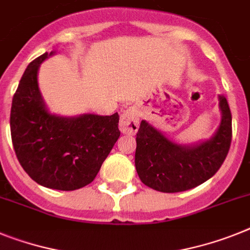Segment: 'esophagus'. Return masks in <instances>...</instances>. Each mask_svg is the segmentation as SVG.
<instances>
[{"mask_svg":"<svg viewBox=\"0 0 250 250\" xmlns=\"http://www.w3.org/2000/svg\"><path fill=\"white\" fill-rule=\"evenodd\" d=\"M138 125H140V112L135 106H131L127 110L123 112L119 122V128L123 133L127 135H135L138 131Z\"/></svg>","mask_w":250,"mask_h":250,"instance_id":"esophagus-1","label":"esophagus"}]
</instances>
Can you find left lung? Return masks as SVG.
<instances>
[{
	"label": "left lung",
	"mask_w": 250,
	"mask_h": 250,
	"mask_svg": "<svg viewBox=\"0 0 250 250\" xmlns=\"http://www.w3.org/2000/svg\"><path fill=\"white\" fill-rule=\"evenodd\" d=\"M221 125L211 140L192 147L169 141L161 132L142 121L137 132L135 164L145 186L165 193L183 192L213 177L230 150L231 112L220 96Z\"/></svg>",
	"instance_id": "left-lung-1"
}]
</instances>
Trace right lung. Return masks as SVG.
Returning a JSON list of instances; mask_svg holds the SVG:
<instances>
[{"mask_svg": "<svg viewBox=\"0 0 250 250\" xmlns=\"http://www.w3.org/2000/svg\"><path fill=\"white\" fill-rule=\"evenodd\" d=\"M52 54V53H50ZM49 54V56H50ZM44 53L30 62L14 94L10 115L12 145L31 179L58 190H75L95 179L119 138V115H52L38 89Z\"/></svg>", "mask_w": 250, "mask_h": 250, "instance_id": "right-lung-1", "label": "right lung"}]
</instances>
